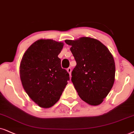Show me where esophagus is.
<instances>
[{
    "instance_id": "esophagus-1",
    "label": "esophagus",
    "mask_w": 134,
    "mask_h": 134,
    "mask_svg": "<svg viewBox=\"0 0 134 134\" xmlns=\"http://www.w3.org/2000/svg\"><path fill=\"white\" fill-rule=\"evenodd\" d=\"M67 72H68L69 74V75H70V76L71 75V72H72V69H71L70 67H69V68L67 69Z\"/></svg>"
}]
</instances>
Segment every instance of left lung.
Wrapping results in <instances>:
<instances>
[{
    "label": "left lung",
    "mask_w": 134,
    "mask_h": 134,
    "mask_svg": "<svg viewBox=\"0 0 134 134\" xmlns=\"http://www.w3.org/2000/svg\"><path fill=\"white\" fill-rule=\"evenodd\" d=\"M76 62L72 80L80 97L91 105H99L113 87L115 63L109 49L97 39L83 37L65 40Z\"/></svg>",
    "instance_id": "left-lung-1"
}]
</instances>
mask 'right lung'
<instances>
[{"label": "right lung", "instance_id": "1", "mask_svg": "<svg viewBox=\"0 0 134 134\" xmlns=\"http://www.w3.org/2000/svg\"><path fill=\"white\" fill-rule=\"evenodd\" d=\"M63 46V42L40 39L28 48L21 59L19 74L23 87L40 107L54 105L70 80L58 58Z\"/></svg>", "mask_w": 134, "mask_h": 134}]
</instances>
